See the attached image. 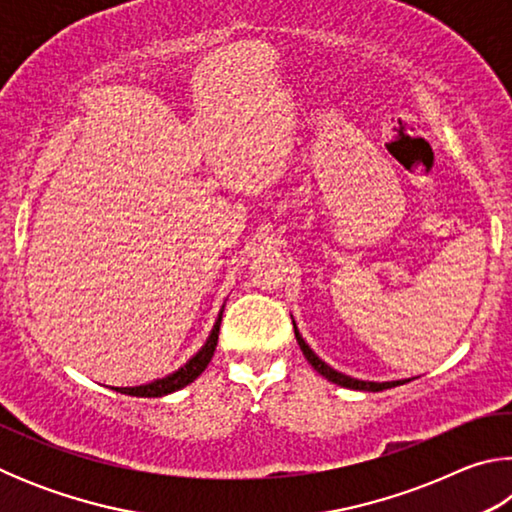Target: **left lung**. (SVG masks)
I'll use <instances>...</instances> for the list:
<instances>
[{
    "instance_id": "1",
    "label": "left lung",
    "mask_w": 512,
    "mask_h": 512,
    "mask_svg": "<svg viewBox=\"0 0 512 512\" xmlns=\"http://www.w3.org/2000/svg\"><path fill=\"white\" fill-rule=\"evenodd\" d=\"M293 332H296V341L300 345L302 354H305V359L314 366V370L318 375H323L327 381H332L336 386H343V388H352V391H370V393H379V391H386V388H393V386H402L406 381L411 379H395V381H368V379H357V377H350L345 375V372L334 370L329 363H325L323 359L318 357V354L309 348L307 341L302 339L300 329L296 327V320H293Z\"/></svg>"
}]
</instances>
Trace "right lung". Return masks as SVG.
<instances>
[{
    "instance_id": "1",
    "label": "right lung",
    "mask_w": 512,
    "mask_h": 512,
    "mask_svg": "<svg viewBox=\"0 0 512 512\" xmlns=\"http://www.w3.org/2000/svg\"><path fill=\"white\" fill-rule=\"evenodd\" d=\"M221 316H223V307L216 316V323L212 327L210 336L203 343V348L198 350L192 359H189L185 366H180L178 370H173L171 375L162 377V379H153L149 384H140V386H110L112 391L124 393V395H133V397H164L169 393H176L180 388H185L192 384L196 377H201V372L207 368V363L212 361L214 350H216V341H219V329H221Z\"/></svg>"
}]
</instances>
